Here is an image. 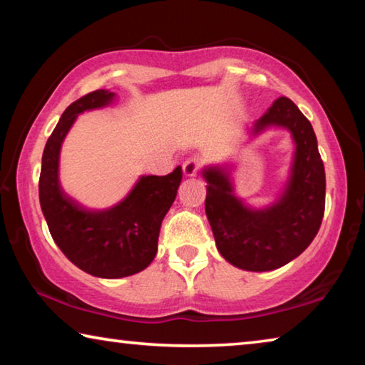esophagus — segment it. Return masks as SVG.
Returning a JSON list of instances; mask_svg holds the SVG:
<instances>
[{"mask_svg":"<svg viewBox=\"0 0 365 365\" xmlns=\"http://www.w3.org/2000/svg\"><path fill=\"white\" fill-rule=\"evenodd\" d=\"M200 170V162L196 159H187L183 162V175L185 177H195Z\"/></svg>","mask_w":365,"mask_h":365,"instance_id":"34e87169","label":"esophagus"}]
</instances>
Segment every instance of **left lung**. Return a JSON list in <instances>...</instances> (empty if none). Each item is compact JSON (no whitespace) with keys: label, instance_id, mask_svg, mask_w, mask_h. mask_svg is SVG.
<instances>
[{"label":"left lung","instance_id":"8db88e82","mask_svg":"<svg viewBox=\"0 0 365 365\" xmlns=\"http://www.w3.org/2000/svg\"><path fill=\"white\" fill-rule=\"evenodd\" d=\"M276 126L292 136L289 177L276 201L264 207L245 205L234 192L230 165H207L205 210L214 240L230 264L247 271H271L297 258L320 229L325 212V167L310 121L287 97H279L253 123L258 136Z\"/></svg>","mask_w":365,"mask_h":365}]
</instances>
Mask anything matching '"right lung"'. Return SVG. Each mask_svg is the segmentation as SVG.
<instances>
[{"label": "right lung", "mask_w": 365, "mask_h": 365, "mask_svg": "<svg viewBox=\"0 0 365 365\" xmlns=\"http://www.w3.org/2000/svg\"><path fill=\"white\" fill-rule=\"evenodd\" d=\"M115 92L99 89L73 102L45 144L38 180L40 207L55 244L79 269L118 279L148 268L158 253L162 219L170 210L182 182V167L169 175H143L131 192L107 210H89L61 188L60 151L79 113L102 108Z\"/></svg>", "instance_id": "1"}]
</instances>
